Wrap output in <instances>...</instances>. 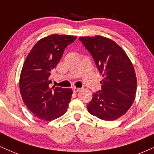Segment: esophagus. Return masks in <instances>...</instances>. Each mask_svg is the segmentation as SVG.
I'll use <instances>...</instances> for the list:
<instances>
[{
    "label": "esophagus",
    "instance_id": "34e87169",
    "mask_svg": "<svg viewBox=\"0 0 154 154\" xmlns=\"http://www.w3.org/2000/svg\"><path fill=\"white\" fill-rule=\"evenodd\" d=\"M81 90V88H76V87H74L73 88V93H77L78 91H79Z\"/></svg>",
    "mask_w": 154,
    "mask_h": 154
}]
</instances>
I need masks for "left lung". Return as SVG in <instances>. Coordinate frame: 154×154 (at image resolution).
Here are the masks:
<instances>
[{
	"mask_svg": "<svg viewBox=\"0 0 154 154\" xmlns=\"http://www.w3.org/2000/svg\"><path fill=\"white\" fill-rule=\"evenodd\" d=\"M102 74L101 91L87 105L91 114L104 121L122 116L135 100L136 75L131 61L116 43L101 35L80 37Z\"/></svg>",
	"mask_w": 154,
	"mask_h": 154,
	"instance_id": "left-lung-1",
	"label": "left lung"
}]
</instances>
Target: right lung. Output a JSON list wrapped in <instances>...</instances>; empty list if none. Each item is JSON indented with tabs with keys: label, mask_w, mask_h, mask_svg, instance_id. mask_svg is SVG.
<instances>
[{
	"label": "right lung",
	"mask_w": 154,
	"mask_h": 154,
	"mask_svg": "<svg viewBox=\"0 0 154 154\" xmlns=\"http://www.w3.org/2000/svg\"><path fill=\"white\" fill-rule=\"evenodd\" d=\"M76 36L53 34L35 43L23 66L19 81L22 99L28 109L40 119L52 121L67 111L73 91L50 87L51 74L56 68L68 45Z\"/></svg>",
	"instance_id": "right-lung-1"
}]
</instances>
